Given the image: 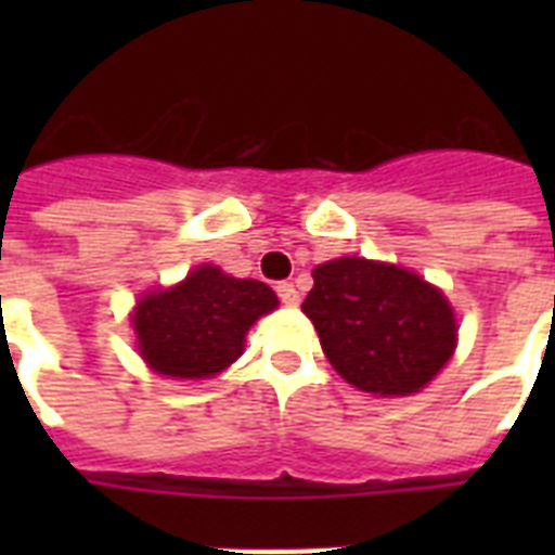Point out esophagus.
Wrapping results in <instances>:
<instances>
[{"mask_svg": "<svg viewBox=\"0 0 555 555\" xmlns=\"http://www.w3.org/2000/svg\"><path fill=\"white\" fill-rule=\"evenodd\" d=\"M276 294L285 305H299V291L294 287V282H279Z\"/></svg>", "mask_w": 555, "mask_h": 555, "instance_id": "esophagus-1", "label": "esophagus"}]
</instances>
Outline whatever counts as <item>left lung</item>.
<instances>
[{
    "label": "left lung",
    "instance_id": "8db88e82",
    "mask_svg": "<svg viewBox=\"0 0 555 555\" xmlns=\"http://www.w3.org/2000/svg\"><path fill=\"white\" fill-rule=\"evenodd\" d=\"M328 363L360 391H421L455 351L452 305L412 270L360 256L313 268L302 302Z\"/></svg>",
    "mask_w": 555,
    "mask_h": 555
}]
</instances>
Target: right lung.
I'll use <instances>...</instances> for the list:
<instances>
[{
	"instance_id": "add662e5",
	"label": "right lung",
	"mask_w": 555,
	"mask_h": 555,
	"mask_svg": "<svg viewBox=\"0 0 555 555\" xmlns=\"http://www.w3.org/2000/svg\"><path fill=\"white\" fill-rule=\"evenodd\" d=\"M276 305V294L264 282L201 264L181 285L138 302L132 317L138 351L164 377H212L242 357L244 334Z\"/></svg>"
}]
</instances>
